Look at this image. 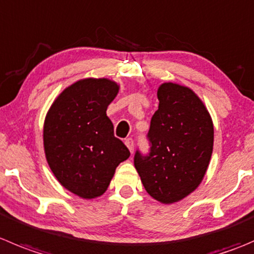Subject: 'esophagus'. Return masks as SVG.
Segmentation results:
<instances>
[{"label":"esophagus","instance_id":"1","mask_svg":"<svg viewBox=\"0 0 254 254\" xmlns=\"http://www.w3.org/2000/svg\"><path fill=\"white\" fill-rule=\"evenodd\" d=\"M125 145L127 146V149L130 150V152H134V140L131 139V137H127V139H125Z\"/></svg>","mask_w":254,"mask_h":254}]
</instances>
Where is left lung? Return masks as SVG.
I'll return each mask as SVG.
<instances>
[{
	"label": "left lung",
	"instance_id": "left-lung-1",
	"mask_svg": "<svg viewBox=\"0 0 254 254\" xmlns=\"http://www.w3.org/2000/svg\"><path fill=\"white\" fill-rule=\"evenodd\" d=\"M159 109L151 118V152L135 154L134 165L146 192L171 205L192 193L205 177L213 150V122L191 88L162 83Z\"/></svg>",
	"mask_w": 254,
	"mask_h": 254
}]
</instances>
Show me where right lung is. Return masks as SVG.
<instances>
[{"instance_id":"right-lung-1","label":"right lung","mask_w":254,"mask_h":254,"mask_svg":"<svg viewBox=\"0 0 254 254\" xmlns=\"http://www.w3.org/2000/svg\"><path fill=\"white\" fill-rule=\"evenodd\" d=\"M119 89L108 78H83L59 93L44 118L47 162L59 184L84 200L102 196L130 156L107 115Z\"/></svg>"}]
</instances>
